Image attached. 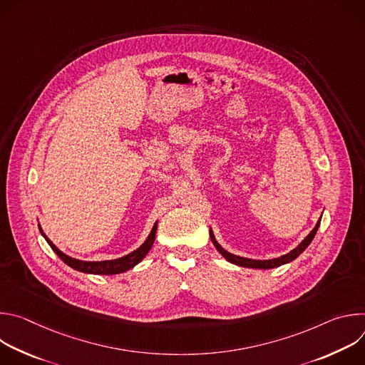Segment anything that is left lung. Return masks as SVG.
<instances>
[{
  "mask_svg": "<svg viewBox=\"0 0 365 365\" xmlns=\"http://www.w3.org/2000/svg\"><path fill=\"white\" fill-rule=\"evenodd\" d=\"M319 224H321V220L318 221V224L315 225V228L310 231V234H309L294 250H292L290 252H287V254H284V255H282V257H279V258H273V259H251V258H244V257H240V255H234V254L225 251V250L217 242V240H215V237H214V234H212V230L210 231V235H211V240H212L214 245L217 247V250L228 259L230 263L237 264V266H241V267H248V269H274V267H279V266H282V264H286V263L293 262V259H294L297 255H300V254L306 250V247L312 242V240H314V237H315V234H317V231H318V228H319Z\"/></svg>",
  "mask_w": 365,
  "mask_h": 365,
  "instance_id": "8db88e82",
  "label": "left lung"
}]
</instances>
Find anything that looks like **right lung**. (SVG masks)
<instances>
[{"label":"right lung","instance_id":"1","mask_svg":"<svg viewBox=\"0 0 365 365\" xmlns=\"http://www.w3.org/2000/svg\"><path fill=\"white\" fill-rule=\"evenodd\" d=\"M40 228V227H38ZM155 231H158V222L154 224L150 235L147 237V240L144 241V244L137 248L135 251L121 257V258H117V259H107V262H82V259H76V258H72L66 254H63L53 242H51L41 231L40 228V232L43 234V237L46 238L47 244L51 247V250H53L61 259H63V262L78 270V272H82V273H92V274H118V273H124L130 269H133L135 264H138L141 259L147 255V252L150 251L154 240H155Z\"/></svg>","mask_w":365,"mask_h":365}]
</instances>
